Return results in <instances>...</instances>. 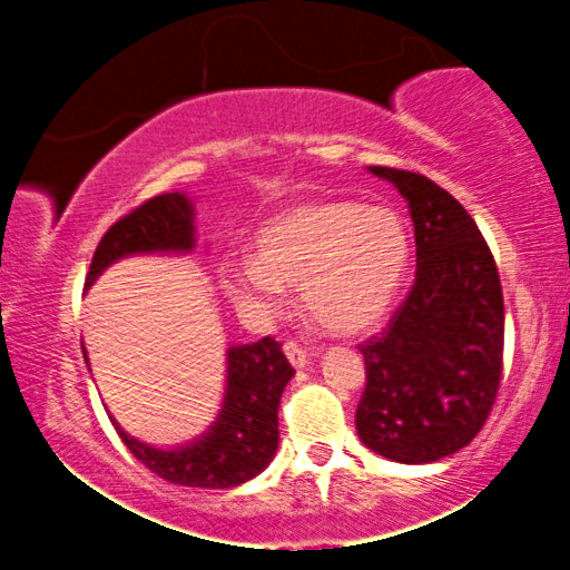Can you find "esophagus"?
Returning a JSON list of instances; mask_svg holds the SVG:
<instances>
[{
	"mask_svg": "<svg viewBox=\"0 0 570 570\" xmlns=\"http://www.w3.org/2000/svg\"><path fill=\"white\" fill-rule=\"evenodd\" d=\"M284 353H286V358H289V362L294 364V367H305V364L311 362V351H305L303 345L294 343V340H286Z\"/></svg>",
	"mask_w": 570,
	"mask_h": 570,
	"instance_id": "1",
	"label": "esophagus"
}]
</instances>
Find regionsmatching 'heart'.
Here are the masks:
<instances>
[{"instance_id":"heart-1","label":"heart","mask_w":570,"mask_h":570,"mask_svg":"<svg viewBox=\"0 0 570 570\" xmlns=\"http://www.w3.org/2000/svg\"><path fill=\"white\" fill-rule=\"evenodd\" d=\"M410 227L389 206L307 200L259 227L248 259L219 267L222 289L240 307L273 311L297 289L305 313L332 335L381 322L410 265Z\"/></svg>"}]
</instances>
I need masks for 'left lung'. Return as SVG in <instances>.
Here are the masks:
<instances>
[{
    "mask_svg": "<svg viewBox=\"0 0 570 570\" xmlns=\"http://www.w3.org/2000/svg\"><path fill=\"white\" fill-rule=\"evenodd\" d=\"M407 198L415 281L381 335L358 345L367 385L356 431L377 455L429 463L485 426L503 372V294L472 214L415 171L370 166Z\"/></svg>",
    "mask_w": 570,
    "mask_h": 570,
    "instance_id": "1",
    "label": "left lung"
}]
</instances>
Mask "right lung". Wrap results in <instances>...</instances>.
<instances>
[{
    "label": "right lung",
    "instance_id": "right-lung-1",
    "mask_svg": "<svg viewBox=\"0 0 570 570\" xmlns=\"http://www.w3.org/2000/svg\"><path fill=\"white\" fill-rule=\"evenodd\" d=\"M193 206L181 193L139 203L98 240L85 286L115 259L139 252H189L195 244ZM294 367L281 343L263 337L227 351V394L217 423L181 450H155L117 426L136 461L160 480L185 488H235L271 463L278 448V404Z\"/></svg>",
    "mask_w": 570,
    "mask_h": 570
}]
</instances>
